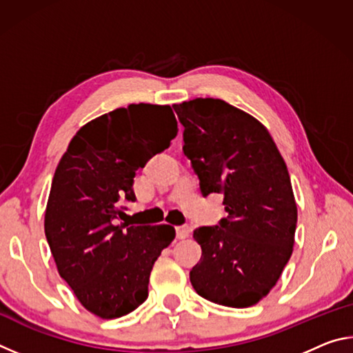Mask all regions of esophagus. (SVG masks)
Listing matches in <instances>:
<instances>
[{
    "label": "esophagus",
    "instance_id": "obj_1",
    "mask_svg": "<svg viewBox=\"0 0 353 353\" xmlns=\"http://www.w3.org/2000/svg\"><path fill=\"white\" fill-rule=\"evenodd\" d=\"M176 234H177V238H181V240H183V238H188L190 234H191V227L188 224L177 225L176 227Z\"/></svg>",
    "mask_w": 353,
    "mask_h": 353
}]
</instances>
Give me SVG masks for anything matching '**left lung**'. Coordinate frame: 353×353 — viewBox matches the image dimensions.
Returning a JSON list of instances; mask_svg holds the SVG:
<instances>
[{
    "mask_svg": "<svg viewBox=\"0 0 353 353\" xmlns=\"http://www.w3.org/2000/svg\"><path fill=\"white\" fill-rule=\"evenodd\" d=\"M172 109L202 196L223 194L227 212L218 225L193 232L202 256L191 285L219 305L252 307L292 254L297 207L285 160L266 128L225 101L196 98Z\"/></svg>",
    "mask_w": 353,
    "mask_h": 353,
    "instance_id": "8db88e82",
    "label": "left lung"
}]
</instances>
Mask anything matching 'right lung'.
<instances>
[{
	"label": "right lung",
	"mask_w": 353,
	"mask_h": 353,
	"mask_svg": "<svg viewBox=\"0 0 353 353\" xmlns=\"http://www.w3.org/2000/svg\"><path fill=\"white\" fill-rule=\"evenodd\" d=\"M170 105L130 104L77 130L52 177L45 235L61 277L88 312L124 316L146 301L154 261L172 225L118 224L135 201V171L177 135Z\"/></svg>",
	"instance_id": "right-lung-1"
}]
</instances>
